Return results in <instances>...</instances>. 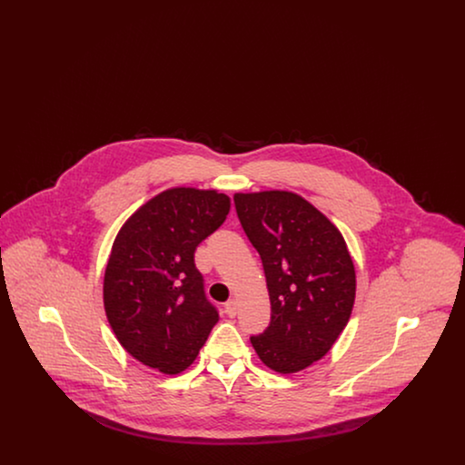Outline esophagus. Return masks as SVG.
<instances>
[{
    "mask_svg": "<svg viewBox=\"0 0 465 465\" xmlns=\"http://www.w3.org/2000/svg\"><path fill=\"white\" fill-rule=\"evenodd\" d=\"M224 310H226V315H228V317H235V315H237V300L226 302Z\"/></svg>",
    "mask_w": 465,
    "mask_h": 465,
    "instance_id": "esophagus-1",
    "label": "esophagus"
}]
</instances>
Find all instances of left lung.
<instances>
[{
    "instance_id": "8db88e82",
    "label": "left lung",
    "mask_w": 465,
    "mask_h": 465,
    "mask_svg": "<svg viewBox=\"0 0 465 465\" xmlns=\"http://www.w3.org/2000/svg\"><path fill=\"white\" fill-rule=\"evenodd\" d=\"M245 235L262 256L272 321L252 336L272 371L291 375L331 351L355 302V268L341 232L288 190L235 193Z\"/></svg>"
}]
</instances>
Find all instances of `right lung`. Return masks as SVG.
Segmentation results:
<instances>
[{"label":"right lung","instance_id":"1","mask_svg":"<svg viewBox=\"0 0 465 465\" xmlns=\"http://www.w3.org/2000/svg\"><path fill=\"white\" fill-rule=\"evenodd\" d=\"M230 199L218 190L169 188L118 230L104 270L103 302L120 345L163 375L192 366L214 324L193 252L222 226Z\"/></svg>","mask_w":465,"mask_h":465}]
</instances>
